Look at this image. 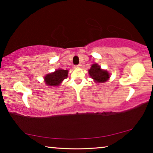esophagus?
Listing matches in <instances>:
<instances>
[{"instance_id":"34e87169","label":"esophagus","mask_w":153,"mask_h":153,"mask_svg":"<svg viewBox=\"0 0 153 153\" xmlns=\"http://www.w3.org/2000/svg\"><path fill=\"white\" fill-rule=\"evenodd\" d=\"M81 66H82L81 64H77V65H76V66H75V68H80Z\"/></svg>"}]
</instances>
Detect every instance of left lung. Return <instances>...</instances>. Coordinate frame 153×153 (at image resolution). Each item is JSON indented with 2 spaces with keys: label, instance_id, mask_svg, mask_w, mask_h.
<instances>
[{
  "label": "left lung",
  "instance_id": "left-lung-1",
  "mask_svg": "<svg viewBox=\"0 0 153 153\" xmlns=\"http://www.w3.org/2000/svg\"><path fill=\"white\" fill-rule=\"evenodd\" d=\"M89 75L97 82H105L109 77V74L107 71L102 70L97 64H93L89 71Z\"/></svg>",
  "mask_w": 153,
  "mask_h": 153
}]
</instances>
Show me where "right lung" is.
<instances>
[{
    "instance_id": "right-lung-1",
    "label": "right lung",
    "mask_w": 153,
    "mask_h": 153,
    "mask_svg": "<svg viewBox=\"0 0 153 153\" xmlns=\"http://www.w3.org/2000/svg\"><path fill=\"white\" fill-rule=\"evenodd\" d=\"M68 76V71L63 69H58L52 74L46 75L44 77L46 85L48 86H58L62 80L66 79Z\"/></svg>"
}]
</instances>
